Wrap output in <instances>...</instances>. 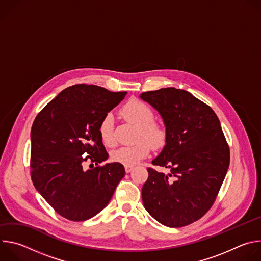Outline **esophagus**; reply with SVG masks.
<instances>
[{"instance_id":"obj_1","label":"esophagus","mask_w":261,"mask_h":261,"mask_svg":"<svg viewBox=\"0 0 261 261\" xmlns=\"http://www.w3.org/2000/svg\"><path fill=\"white\" fill-rule=\"evenodd\" d=\"M133 170V166H125V171L128 173Z\"/></svg>"}]
</instances>
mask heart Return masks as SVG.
Masks as SVG:
<instances>
[{"mask_svg": "<svg viewBox=\"0 0 261 261\" xmlns=\"http://www.w3.org/2000/svg\"><path fill=\"white\" fill-rule=\"evenodd\" d=\"M120 114L126 121L137 127L134 135L136 143L120 147L111 153L110 159L114 162L125 166H134L148 155L151 150L150 146L157 150L165 145L167 140L166 129L154 122L155 115L150 106L137 99H131L123 105ZM98 131L105 146L114 147L117 145L118 140L115 134L113 115L107 114L102 118Z\"/></svg>", "mask_w": 261, "mask_h": 261, "instance_id": "b5f03b06", "label": "heart"}]
</instances>
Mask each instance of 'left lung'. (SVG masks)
<instances>
[{
    "label": "left lung",
    "instance_id": "1",
    "mask_svg": "<svg viewBox=\"0 0 261 261\" xmlns=\"http://www.w3.org/2000/svg\"><path fill=\"white\" fill-rule=\"evenodd\" d=\"M140 98L161 115L166 144L148 167L141 196L145 210L161 224L182 227L200 219L214 204L230 161L229 146L215 111L187 91L165 88Z\"/></svg>",
    "mask_w": 261,
    "mask_h": 261
}]
</instances>
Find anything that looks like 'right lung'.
<instances>
[{
	"instance_id": "right-lung-1",
	"label": "right lung",
	"mask_w": 261,
	"mask_h": 261,
	"mask_svg": "<svg viewBox=\"0 0 261 261\" xmlns=\"http://www.w3.org/2000/svg\"><path fill=\"white\" fill-rule=\"evenodd\" d=\"M127 92L94 85L62 91L37 115L31 130V177L36 190L62 217L85 221L109 202L125 175L121 163L85 170L108 158L98 127ZM93 166V164H90Z\"/></svg>"
}]
</instances>
